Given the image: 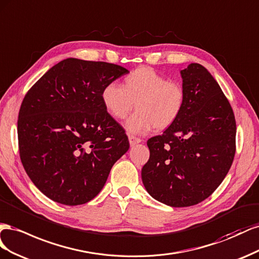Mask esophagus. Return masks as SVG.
Segmentation results:
<instances>
[{
  "mask_svg": "<svg viewBox=\"0 0 259 259\" xmlns=\"http://www.w3.org/2000/svg\"><path fill=\"white\" fill-rule=\"evenodd\" d=\"M129 141H130V145L134 146V145L141 142L142 140L140 139V138H138V137H136V136H134V135H129Z\"/></svg>",
  "mask_w": 259,
  "mask_h": 259,
  "instance_id": "34e87169",
  "label": "esophagus"
}]
</instances>
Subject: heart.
Masks as SVG:
<instances>
[{"instance_id":"obj_1","label":"heart","mask_w":259,"mask_h":259,"mask_svg":"<svg viewBox=\"0 0 259 259\" xmlns=\"http://www.w3.org/2000/svg\"><path fill=\"white\" fill-rule=\"evenodd\" d=\"M106 112L116 119H124L138 108L127 122L131 132L142 134L151 130H164L178 119L186 94L182 85L151 67L136 68L124 76L122 85L107 83L101 92Z\"/></svg>"}]
</instances>
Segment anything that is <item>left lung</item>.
<instances>
[{"mask_svg": "<svg viewBox=\"0 0 259 259\" xmlns=\"http://www.w3.org/2000/svg\"><path fill=\"white\" fill-rule=\"evenodd\" d=\"M186 94L180 116L162 135L147 140L142 168L146 191L172 207L203 202L224 181L235 155L233 109L217 81L202 65L181 70Z\"/></svg>", "mask_w": 259, "mask_h": 259, "instance_id": "1", "label": "left lung"}]
</instances>
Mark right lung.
<instances>
[{
  "mask_svg": "<svg viewBox=\"0 0 259 259\" xmlns=\"http://www.w3.org/2000/svg\"><path fill=\"white\" fill-rule=\"evenodd\" d=\"M128 72L116 64L67 58L26 93L17 121L19 156L29 178L52 201L69 206L91 201L129 150L125 130L101 100L103 88Z\"/></svg>",
  "mask_w": 259,
  "mask_h": 259,
  "instance_id": "obj_1",
  "label": "right lung"
}]
</instances>
